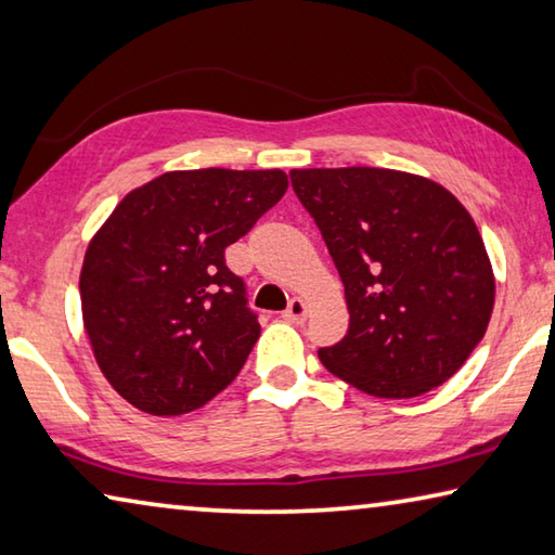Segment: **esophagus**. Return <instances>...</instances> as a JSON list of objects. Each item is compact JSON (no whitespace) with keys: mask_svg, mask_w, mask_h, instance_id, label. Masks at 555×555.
<instances>
[{"mask_svg":"<svg viewBox=\"0 0 555 555\" xmlns=\"http://www.w3.org/2000/svg\"><path fill=\"white\" fill-rule=\"evenodd\" d=\"M284 319L292 321V323H304L306 321V304L301 298H292L288 301V309L284 311Z\"/></svg>","mask_w":555,"mask_h":555,"instance_id":"esophagus-1","label":"esophagus"}]
</instances>
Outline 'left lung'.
<instances>
[{
    "label": "left lung",
    "mask_w": 555,
    "mask_h": 555,
    "mask_svg": "<svg viewBox=\"0 0 555 555\" xmlns=\"http://www.w3.org/2000/svg\"><path fill=\"white\" fill-rule=\"evenodd\" d=\"M336 263L348 333L325 371L375 398H417L460 371L487 333L494 274L481 234L442 184L383 167L292 170Z\"/></svg>",
    "instance_id": "8db88e82"
}]
</instances>
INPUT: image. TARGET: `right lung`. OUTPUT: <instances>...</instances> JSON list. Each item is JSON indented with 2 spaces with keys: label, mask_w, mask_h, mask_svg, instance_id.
<instances>
[{
  "label": "right lung",
  "mask_w": 555,
  "mask_h": 555,
  "mask_svg": "<svg viewBox=\"0 0 555 555\" xmlns=\"http://www.w3.org/2000/svg\"><path fill=\"white\" fill-rule=\"evenodd\" d=\"M281 170L165 172L122 197L88 244L81 309L103 375L151 415L222 392L259 340L224 249L284 197Z\"/></svg>",
  "instance_id": "obj_1"
}]
</instances>
